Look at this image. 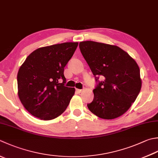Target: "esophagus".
Returning <instances> with one entry per match:
<instances>
[{
    "instance_id": "obj_1",
    "label": "esophagus",
    "mask_w": 158,
    "mask_h": 158,
    "mask_svg": "<svg viewBox=\"0 0 158 158\" xmlns=\"http://www.w3.org/2000/svg\"><path fill=\"white\" fill-rule=\"evenodd\" d=\"M76 91L78 92V93H81V92H83V89H76Z\"/></svg>"
}]
</instances>
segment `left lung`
I'll return each instance as SVG.
<instances>
[{"label": "left lung", "instance_id": "1", "mask_svg": "<svg viewBox=\"0 0 158 158\" xmlns=\"http://www.w3.org/2000/svg\"><path fill=\"white\" fill-rule=\"evenodd\" d=\"M83 57L98 85L88 107L103 119H114L127 111L136 99L142 86L140 69L127 52L115 45L93 41L79 43ZM103 76L104 81H98Z\"/></svg>", "mask_w": 158, "mask_h": 158}]
</instances>
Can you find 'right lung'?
<instances>
[{
    "label": "right lung",
    "instance_id": "right-lung-1",
    "mask_svg": "<svg viewBox=\"0 0 158 158\" xmlns=\"http://www.w3.org/2000/svg\"><path fill=\"white\" fill-rule=\"evenodd\" d=\"M78 42H64L36 49L21 65L17 75L18 94L31 115L49 120L62 114L75 94V88L64 86V67ZM61 79L62 83H59Z\"/></svg>",
    "mask_w": 158,
    "mask_h": 158
}]
</instances>
